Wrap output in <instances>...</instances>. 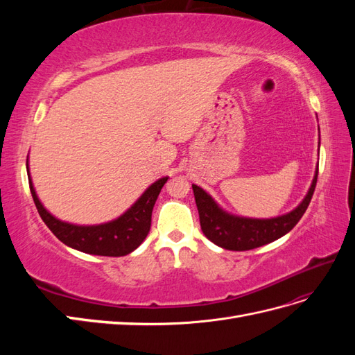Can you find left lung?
<instances>
[{
	"instance_id": "1",
	"label": "left lung",
	"mask_w": 355,
	"mask_h": 355,
	"mask_svg": "<svg viewBox=\"0 0 355 355\" xmlns=\"http://www.w3.org/2000/svg\"><path fill=\"white\" fill-rule=\"evenodd\" d=\"M318 167L313 184L305 196L304 201L287 214L271 219H252L234 216L225 210H222L216 201H214L202 188L192 185L194 197L197 202V209L200 214L201 231L206 237L216 245L227 250H252L256 247L265 245L271 241H275L288 231L295 228V225L304 216L311 198H313L314 189L317 185Z\"/></svg>"
}]
</instances>
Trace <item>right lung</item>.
<instances>
[{
  "mask_svg": "<svg viewBox=\"0 0 355 355\" xmlns=\"http://www.w3.org/2000/svg\"><path fill=\"white\" fill-rule=\"evenodd\" d=\"M28 179L32 198H34L42 222L47 225L49 230L63 244L89 254L118 257L132 253L146 239L149 230H151L154 204L158 198L161 188L164 187L168 178H161L154 182L139 197L133 206L118 219L101 225H90V227H83V225H73L56 219L44 209V206L38 200L31 176H28Z\"/></svg>",
  "mask_w": 355,
  "mask_h": 355,
  "instance_id": "1",
  "label": "right lung"
}]
</instances>
